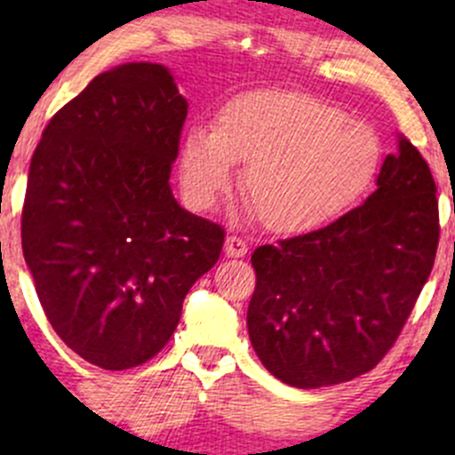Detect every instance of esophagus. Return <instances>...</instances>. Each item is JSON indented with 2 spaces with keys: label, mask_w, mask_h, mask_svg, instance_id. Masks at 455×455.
I'll use <instances>...</instances> for the list:
<instances>
[{
  "label": "esophagus",
  "mask_w": 455,
  "mask_h": 455,
  "mask_svg": "<svg viewBox=\"0 0 455 455\" xmlns=\"http://www.w3.org/2000/svg\"><path fill=\"white\" fill-rule=\"evenodd\" d=\"M224 253H227V257H244L249 253V244L242 237L228 235L227 242H224Z\"/></svg>",
  "instance_id": "34e87169"
}]
</instances>
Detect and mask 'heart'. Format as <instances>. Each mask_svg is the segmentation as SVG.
Wrapping results in <instances>:
<instances>
[{
	"label": "heart",
	"mask_w": 455,
	"mask_h": 455,
	"mask_svg": "<svg viewBox=\"0 0 455 455\" xmlns=\"http://www.w3.org/2000/svg\"><path fill=\"white\" fill-rule=\"evenodd\" d=\"M244 164L242 194L268 231L304 235L350 209L379 176L383 142L370 123L288 90L228 100L213 130L194 127L180 147V185L196 209L213 204Z\"/></svg>",
	"instance_id": "heart-1"
}]
</instances>
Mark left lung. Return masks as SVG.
<instances>
[{"instance_id": "obj_1", "label": "left lung", "mask_w": 455, "mask_h": 455, "mask_svg": "<svg viewBox=\"0 0 455 455\" xmlns=\"http://www.w3.org/2000/svg\"><path fill=\"white\" fill-rule=\"evenodd\" d=\"M435 182L398 136L376 191L319 231L264 244L246 325L264 368L299 389L365 374L394 346L438 249Z\"/></svg>"}]
</instances>
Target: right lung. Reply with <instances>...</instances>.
<instances>
[{
  "mask_svg": "<svg viewBox=\"0 0 455 455\" xmlns=\"http://www.w3.org/2000/svg\"><path fill=\"white\" fill-rule=\"evenodd\" d=\"M187 99L160 63H123L63 105L30 160L21 249L54 332L87 363L158 355L224 228L173 198Z\"/></svg>",
  "mask_w": 455,
  "mask_h": 455,
  "instance_id": "1",
  "label": "right lung"
}]
</instances>
